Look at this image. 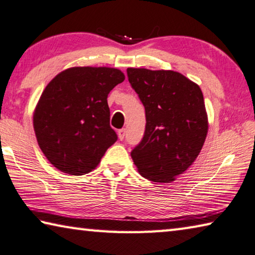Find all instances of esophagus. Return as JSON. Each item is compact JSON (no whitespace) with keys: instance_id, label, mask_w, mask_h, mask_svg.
<instances>
[{"instance_id":"obj_1","label":"esophagus","mask_w":255,"mask_h":255,"mask_svg":"<svg viewBox=\"0 0 255 255\" xmlns=\"http://www.w3.org/2000/svg\"><path fill=\"white\" fill-rule=\"evenodd\" d=\"M125 133H126V129H119L118 130V137H119V139L120 140H123L124 138H125Z\"/></svg>"}]
</instances>
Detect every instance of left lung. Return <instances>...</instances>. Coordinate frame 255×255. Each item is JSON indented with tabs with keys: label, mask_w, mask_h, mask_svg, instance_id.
Masks as SVG:
<instances>
[{
	"label": "left lung",
	"mask_w": 255,
	"mask_h": 255,
	"mask_svg": "<svg viewBox=\"0 0 255 255\" xmlns=\"http://www.w3.org/2000/svg\"><path fill=\"white\" fill-rule=\"evenodd\" d=\"M129 83L145 107L143 139L131 152L138 172L169 183L196 161L208 132L199 85L179 72L127 68Z\"/></svg>",
	"instance_id": "obj_1"
}]
</instances>
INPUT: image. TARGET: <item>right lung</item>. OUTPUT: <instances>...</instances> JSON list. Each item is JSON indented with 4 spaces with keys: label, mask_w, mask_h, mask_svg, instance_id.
<instances>
[{
    "label": "right lung",
    "mask_w": 255,
    "mask_h": 255,
    "mask_svg": "<svg viewBox=\"0 0 255 255\" xmlns=\"http://www.w3.org/2000/svg\"><path fill=\"white\" fill-rule=\"evenodd\" d=\"M124 80L118 68L79 66L60 72L47 84L33 112V129L56 169L82 175L99 165L117 140L108 94Z\"/></svg>",
    "instance_id": "right-lung-1"
}]
</instances>
